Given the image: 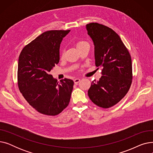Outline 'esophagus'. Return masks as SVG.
I'll use <instances>...</instances> for the list:
<instances>
[{
  "label": "esophagus",
  "mask_w": 153,
  "mask_h": 153,
  "mask_svg": "<svg viewBox=\"0 0 153 153\" xmlns=\"http://www.w3.org/2000/svg\"><path fill=\"white\" fill-rule=\"evenodd\" d=\"M80 81H81V80H80V79L76 78V79H75L74 80V82L75 84H77V83H79V82H80Z\"/></svg>",
  "instance_id": "1"
}]
</instances>
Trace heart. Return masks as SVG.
Segmentation results:
<instances>
[{
    "label": "heart",
    "mask_w": 153,
    "mask_h": 153,
    "mask_svg": "<svg viewBox=\"0 0 153 153\" xmlns=\"http://www.w3.org/2000/svg\"><path fill=\"white\" fill-rule=\"evenodd\" d=\"M89 45L88 44V43L85 41H79L76 43V48H77V50L79 49V48H81L83 46H84L85 45Z\"/></svg>",
    "instance_id": "1"
}]
</instances>
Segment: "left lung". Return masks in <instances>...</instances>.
<instances>
[{
	"instance_id": "obj_1",
	"label": "left lung",
	"mask_w": 153,
	"mask_h": 153,
	"mask_svg": "<svg viewBox=\"0 0 153 153\" xmlns=\"http://www.w3.org/2000/svg\"><path fill=\"white\" fill-rule=\"evenodd\" d=\"M94 45L95 66L102 68L99 81L91 83L88 95L95 105L110 108L121 100L132 82L130 54L113 30L97 23L86 25Z\"/></svg>"
}]
</instances>
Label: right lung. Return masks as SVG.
Returning a JSON list of instances; mask_svg holds the SVG:
<instances>
[{
    "mask_svg": "<svg viewBox=\"0 0 153 153\" xmlns=\"http://www.w3.org/2000/svg\"><path fill=\"white\" fill-rule=\"evenodd\" d=\"M70 30H50L23 48L18 62V85L24 98L39 113L58 115L70 101L74 82L58 80L50 74L59 61L62 38Z\"/></svg>",
    "mask_w": 153,
    "mask_h": 153,
    "instance_id": "obj_1",
    "label": "right lung"
}]
</instances>
